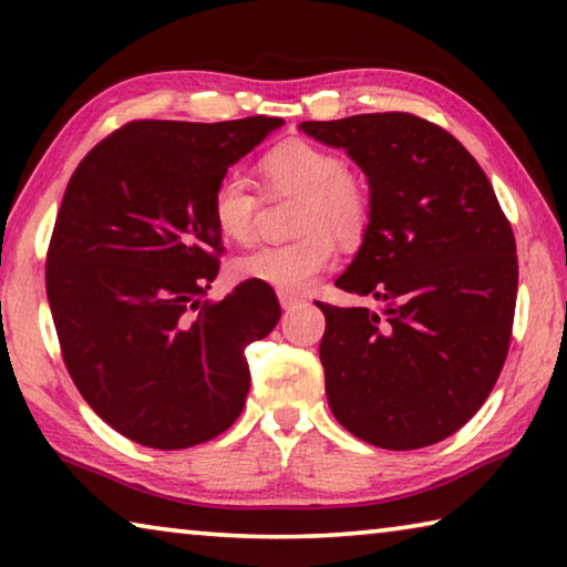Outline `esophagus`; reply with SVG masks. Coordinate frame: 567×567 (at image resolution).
Wrapping results in <instances>:
<instances>
[{"instance_id":"obj_1","label":"esophagus","mask_w":567,"mask_h":567,"mask_svg":"<svg viewBox=\"0 0 567 567\" xmlns=\"http://www.w3.org/2000/svg\"><path fill=\"white\" fill-rule=\"evenodd\" d=\"M277 300H280L282 310H292V307H297V305L302 302V297L290 295V292H277Z\"/></svg>"}]
</instances>
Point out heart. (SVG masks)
<instances>
[{"mask_svg":"<svg viewBox=\"0 0 567 567\" xmlns=\"http://www.w3.org/2000/svg\"><path fill=\"white\" fill-rule=\"evenodd\" d=\"M262 187L272 195H297L292 227L300 237L262 245L237 257V280L262 282L277 292H305L328 270L342 245L360 243L370 227V187L348 169L342 155L310 140H287L257 162ZM217 233L247 245L257 233V197L239 175H225L209 197Z\"/></svg>","mask_w":567,"mask_h":567,"instance_id":"obj_1","label":"heart"}]
</instances>
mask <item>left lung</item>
Returning a JSON list of instances; mask_svg holds the SVG:
<instances>
[{
	"mask_svg": "<svg viewBox=\"0 0 567 567\" xmlns=\"http://www.w3.org/2000/svg\"><path fill=\"white\" fill-rule=\"evenodd\" d=\"M300 130L348 150L368 175L370 227L334 285L385 302L380 315L318 302L332 415L375 447L435 445L501 378L517 297L513 227L483 167L433 122L375 112Z\"/></svg>",
	"mask_w": 567,
	"mask_h": 567,
	"instance_id": "left-lung-1",
	"label": "left lung"
}]
</instances>
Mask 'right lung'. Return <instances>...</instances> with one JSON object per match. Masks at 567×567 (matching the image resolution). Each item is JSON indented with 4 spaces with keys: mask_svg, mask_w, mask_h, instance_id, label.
<instances>
[{
    "mask_svg": "<svg viewBox=\"0 0 567 567\" xmlns=\"http://www.w3.org/2000/svg\"><path fill=\"white\" fill-rule=\"evenodd\" d=\"M280 117L127 122L76 165L47 249L62 360L87 405L155 450L207 443L245 408V348L280 320L275 290L203 300L223 235L209 197Z\"/></svg>",
    "mask_w": 567,
    "mask_h": 567,
    "instance_id": "add662e5",
    "label": "right lung"
}]
</instances>
